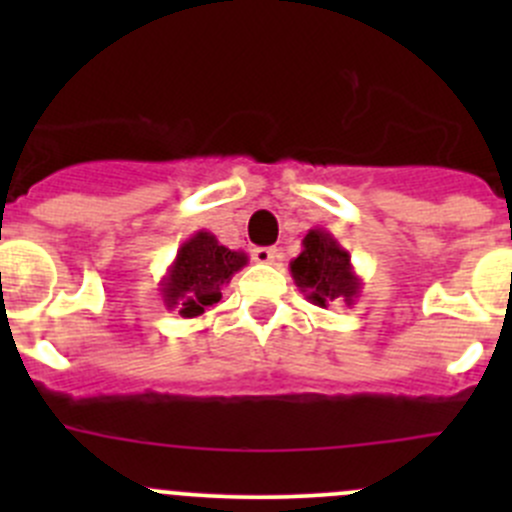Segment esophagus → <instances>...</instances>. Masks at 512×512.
<instances>
[{"mask_svg": "<svg viewBox=\"0 0 512 512\" xmlns=\"http://www.w3.org/2000/svg\"><path fill=\"white\" fill-rule=\"evenodd\" d=\"M277 255H280V252H277L275 247H255V250H252V260L260 262V265H272V262L277 260Z\"/></svg>", "mask_w": 512, "mask_h": 512, "instance_id": "esophagus-1", "label": "esophagus"}]
</instances>
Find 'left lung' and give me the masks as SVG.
<instances>
[{
    "mask_svg": "<svg viewBox=\"0 0 512 512\" xmlns=\"http://www.w3.org/2000/svg\"><path fill=\"white\" fill-rule=\"evenodd\" d=\"M289 272L304 299L317 307H329L332 302L352 307L361 294V277L354 272L352 255L322 227L304 235L302 252L289 262Z\"/></svg>",
    "mask_w": 512,
    "mask_h": 512,
    "instance_id": "left-lung-1",
    "label": "left lung"
}]
</instances>
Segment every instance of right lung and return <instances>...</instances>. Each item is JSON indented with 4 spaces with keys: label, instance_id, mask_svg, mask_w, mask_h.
Here are the masks:
<instances>
[{
    "label": "right lung",
    "instance_id": "obj_1",
    "mask_svg": "<svg viewBox=\"0 0 512 512\" xmlns=\"http://www.w3.org/2000/svg\"><path fill=\"white\" fill-rule=\"evenodd\" d=\"M247 265V255L220 245L208 230H198L178 247L173 265L160 280L165 309L193 319L223 297V287Z\"/></svg>",
    "mask_w": 512,
    "mask_h": 512
}]
</instances>
